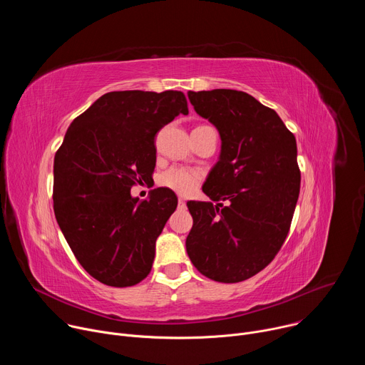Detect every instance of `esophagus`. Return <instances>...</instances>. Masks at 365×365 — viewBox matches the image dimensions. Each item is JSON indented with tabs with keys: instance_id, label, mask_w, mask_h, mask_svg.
<instances>
[{
	"instance_id": "esophagus-1",
	"label": "esophagus",
	"mask_w": 365,
	"mask_h": 365,
	"mask_svg": "<svg viewBox=\"0 0 365 365\" xmlns=\"http://www.w3.org/2000/svg\"><path fill=\"white\" fill-rule=\"evenodd\" d=\"M179 207H186V202L182 197H179Z\"/></svg>"
}]
</instances>
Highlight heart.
I'll list each match as a JSON object with an SVG mask.
<instances>
[{
	"label": "heart",
	"mask_w": 365,
	"mask_h": 365,
	"mask_svg": "<svg viewBox=\"0 0 365 365\" xmlns=\"http://www.w3.org/2000/svg\"><path fill=\"white\" fill-rule=\"evenodd\" d=\"M200 178V173L195 169L172 168L162 175L160 183L179 195H189L197 187Z\"/></svg>",
	"instance_id": "1"
}]
</instances>
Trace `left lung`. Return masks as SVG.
I'll list each match as a JSON object with an SVG mask.
<instances>
[{
	"label": "left lung",
	"mask_w": 365,
	"mask_h": 365,
	"mask_svg": "<svg viewBox=\"0 0 365 365\" xmlns=\"http://www.w3.org/2000/svg\"><path fill=\"white\" fill-rule=\"evenodd\" d=\"M187 96L217 127L221 154L202 187L218 203L187 202L193 227L186 251L203 276L238 283L262 272L287 237L300 190L296 138L274 110L242 91Z\"/></svg>",
	"instance_id": "obj_1"
}]
</instances>
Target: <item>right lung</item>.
<instances>
[{"label": "right lung", "mask_w": 365, "mask_h": 365, "mask_svg": "<svg viewBox=\"0 0 365 365\" xmlns=\"http://www.w3.org/2000/svg\"><path fill=\"white\" fill-rule=\"evenodd\" d=\"M187 113L180 91H117L69 125L55 155L53 210L76 259L98 282L128 287L150 273L178 197L158 187L140 200L131 186L154 170L158 131Z\"/></svg>", "instance_id": "1"}]
</instances>
